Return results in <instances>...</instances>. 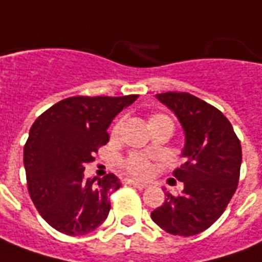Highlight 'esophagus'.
I'll return each mask as SVG.
<instances>
[{"label": "esophagus", "mask_w": 262, "mask_h": 262, "mask_svg": "<svg viewBox=\"0 0 262 262\" xmlns=\"http://www.w3.org/2000/svg\"><path fill=\"white\" fill-rule=\"evenodd\" d=\"M125 184H129V186H133V187L139 188V190H143V188L147 187V184L146 183L142 182H137V180H132V179H126Z\"/></svg>", "instance_id": "esophagus-1"}]
</instances>
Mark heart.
<instances>
[{
	"label": "heart",
	"mask_w": 262,
	"mask_h": 262,
	"mask_svg": "<svg viewBox=\"0 0 262 262\" xmlns=\"http://www.w3.org/2000/svg\"><path fill=\"white\" fill-rule=\"evenodd\" d=\"M147 123H149V127H151V126L155 125H160V123H169V125L173 126V120H171L169 116L163 115V113H155V115H150ZM122 125H123L122 120H118V122L113 125V136L119 135V132L122 129ZM122 167L125 169L126 173H129L130 176H135V177H139V179H146V177H149V176L151 174V171H153V166H151V163H150L149 159H146L144 156H140V155H130V156H127L126 159H123Z\"/></svg>",
	"instance_id": "1"
}]
</instances>
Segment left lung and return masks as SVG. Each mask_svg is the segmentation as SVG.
I'll return each mask as SVG.
<instances>
[{
  "instance_id": "1",
  "label": "left lung",
  "mask_w": 262,
  "mask_h": 262,
  "mask_svg": "<svg viewBox=\"0 0 262 262\" xmlns=\"http://www.w3.org/2000/svg\"><path fill=\"white\" fill-rule=\"evenodd\" d=\"M157 99L176 113L186 133L183 157L174 170L183 182L180 194L166 193V201L151 220L173 235L203 233L220 219L237 190L241 167V143L221 111L187 92H166Z\"/></svg>"
}]
</instances>
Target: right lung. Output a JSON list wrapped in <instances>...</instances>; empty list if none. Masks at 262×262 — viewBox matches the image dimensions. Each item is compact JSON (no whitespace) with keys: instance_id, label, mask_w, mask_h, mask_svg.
<instances>
[{"instance_id":"1","label":"right lung","mask_w":262,"mask_h":262,"mask_svg":"<svg viewBox=\"0 0 262 262\" xmlns=\"http://www.w3.org/2000/svg\"><path fill=\"white\" fill-rule=\"evenodd\" d=\"M137 95L72 96L51 106L31 126L24 146L28 193L41 217L56 231L85 235L106 220L109 197L120 187L113 173L85 177V164L109 142L113 118Z\"/></svg>"}]
</instances>
